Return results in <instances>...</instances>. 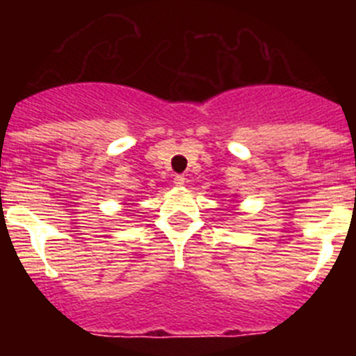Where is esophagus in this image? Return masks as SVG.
Instances as JSON below:
<instances>
[{"mask_svg": "<svg viewBox=\"0 0 356 356\" xmlns=\"http://www.w3.org/2000/svg\"><path fill=\"white\" fill-rule=\"evenodd\" d=\"M175 185H176V187H184V185H185V176L176 175L175 176Z\"/></svg>", "mask_w": 356, "mask_h": 356, "instance_id": "esophagus-1", "label": "esophagus"}]
</instances>
